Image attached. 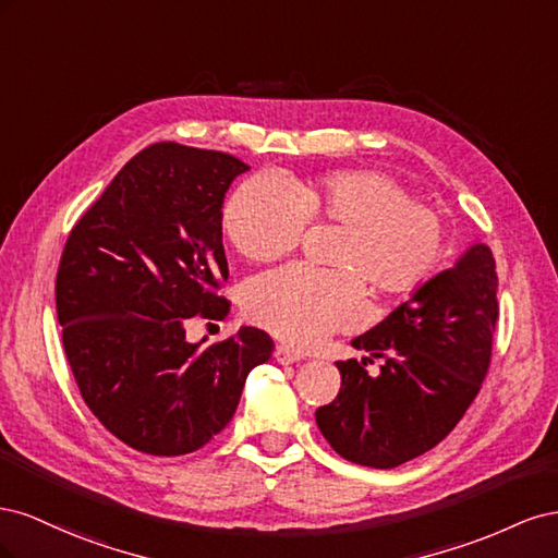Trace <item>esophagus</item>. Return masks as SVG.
Instances as JSON below:
<instances>
[{"mask_svg":"<svg viewBox=\"0 0 558 558\" xmlns=\"http://www.w3.org/2000/svg\"><path fill=\"white\" fill-rule=\"evenodd\" d=\"M275 359H277V363H281V365H291V363L302 361V353L295 351V349H291V347L279 344V347L275 349Z\"/></svg>","mask_w":558,"mask_h":558,"instance_id":"34e87169","label":"esophagus"}]
</instances>
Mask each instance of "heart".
Returning a JSON list of instances; mask_svg holds the SVG:
<instances>
[{
	"label": "heart",
	"mask_w": 558,
	"mask_h": 558,
	"mask_svg": "<svg viewBox=\"0 0 558 558\" xmlns=\"http://www.w3.org/2000/svg\"><path fill=\"white\" fill-rule=\"evenodd\" d=\"M307 223L340 226L328 253L337 267L289 265L253 279L244 293L253 324L298 349L359 324L361 278L381 298L410 295L445 256L442 216L373 170L328 172L291 185L253 177L230 195L221 216L228 242L251 263L291 253Z\"/></svg>",
	"instance_id": "obj_1"
}]
</instances>
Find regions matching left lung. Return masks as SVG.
<instances>
[{
  "mask_svg": "<svg viewBox=\"0 0 558 558\" xmlns=\"http://www.w3.org/2000/svg\"><path fill=\"white\" fill-rule=\"evenodd\" d=\"M496 291L494 253L477 242L359 335L351 344L384 365L369 377V359L337 361L340 393L316 410L328 445L351 463L388 470L442 442L492 363Z\"/></svg>",
  "mask_w": 558,
  "mask_h": 558,
  "instance_id": "left-lung-1",
  "label": "left lung"
}]
</instances>
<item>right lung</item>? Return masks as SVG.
Wrapping results in <instances>:
<instances>
[{"mask_svg": "<svg viewBox=\"0 0 558 558\" xmlns=\"http://www.w3.org/2000/svg\"><path fill=\"white\" fill-rule=\"evenodd\" d=\"M248 165L221 150L150 144L66 238L56 307L66 361L90 412L128 447L181 456L238 410L272 337L242 326L211 347L185 340L195 314L223 318L221 207Z\"/></svg>", "mask_w": 558, "mask_h": 558, "instance_id": "obj_1", "label": "right lung"}]
</instances>
